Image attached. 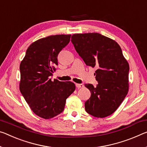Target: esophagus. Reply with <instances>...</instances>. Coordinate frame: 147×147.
Listing matches in <instances>:
<instances>
[{"label": "esophagus", "mask_w": 147, "mask_h": 147, "mask_svg": "<svg viewBox=\"0 0 147 147\" xmlns=\"http://www.w3.org/2000/svg\"><path fill=\"white\" fill-rule=\"evenodd\" d=\"M76 87L78 88V89H79V88H84V86L82 84H76Z\"/></svg>", "instance_id": "1"}]
</instances>
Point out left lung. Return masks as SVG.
I'll list each match as a JSON object with an SVG mask.
<instances>
[{
    "label": "left lung",
    "instance_id": "obj_1",
    "mask_svg": "<svg viewBox=\"0 0 147 147\" xmlns=\"http://www.w3.org/2000/svg\"><path fill=\"white\" fill-rule=\"evenodd\" d=\"M71 38L85 63L97 68L95 75L98 84H85L91 92L85 102L86 111L94 117H107L115 113L128 93V62L119 44L101 34H74Z\"/></svg>",
    "mask_w": 147,
    "mask_h": 147
}]
</instances>
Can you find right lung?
I'll return each instance as SVG.
<instances>
[{
    "label": "right lung",
    "instance_id": "right-lung-1",
    "mask_svg": "<svg viewBox=\"0 0 147 147\" xmlns=\"http://www.w3.org/2000/svg\"><path fill=\"white\" fill-rule=\"evenodd\" d=\"M71 34H57L32 42L21 61L20 90L32 112L50 119L64 110L66 99L75 90L71 82L52 81L57 55L69 43Z\"/></svg>",
    "mask_w": 147,
    "mask_h": 147
}]
</instances>
